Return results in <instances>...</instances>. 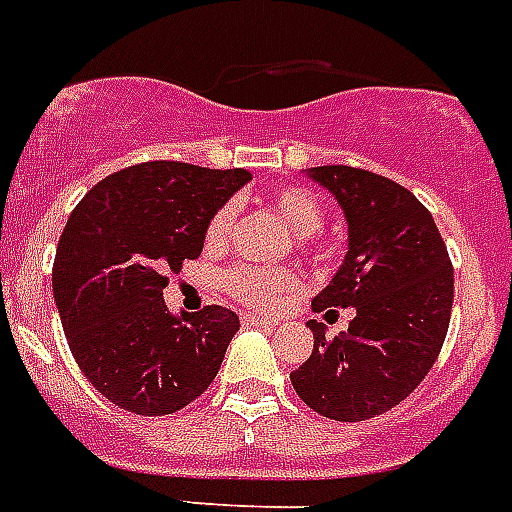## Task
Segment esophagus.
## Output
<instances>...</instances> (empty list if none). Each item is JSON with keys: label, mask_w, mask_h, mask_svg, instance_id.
<instances>
[{"label": "esophagus", "mask_w": 512, "mask_h": 512, "mask_svg": "<svg viewBox=\"0 0 512 512\" xmlns=\"http://www.w3.org/2000/svg\"><path fill=\"white\" fill-rule=\"evenodd\" d=\"M241 324H244V327H263V329L279 327V321H276V319H268V316H257V313H252V311L241 313Z\"/></svg>", "instance_id": "esophagus-1"}]
</instances>
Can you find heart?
Listing matches in <instances>:
<instances>
[{"label": "heart", "instance_id": "obj_1", "mask_svg": "<svg viewBox=\"0 0 512 512\" xmlns=\"http://www.w3.org/2000/svg\"><path fill=\"white\" fill-rule=\"evenodd\" d=\"M271 209L284 223L303 236V247L311 252H321V241L316 233L324 225V204L311 188L305 185H284L271 193ZM236 209L233 204H223L212 212L204 225V244L207 249H223L231 239ZM223 289L233 300H239L255 311H271L281 303V297L300 287V276L287 265H236L228 268L220 279Z\"/></svg>", "mask_w": 512, "mask_h": 512}]
</instances>
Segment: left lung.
I'll use <instances>...</instances> for the list:
<instances>
[{
	"mask_svg": "<svg viewBox=\"0 0 512 512\" xmlns=\"http://www.w3.org/2000/svg\"><path fill=\"white\" fill-rule=\"evenodd\" d=\"M348 217V255L313 311L356 308L348 332L313 329V353L289 374L329 420L361 422L398 406L436 364L452 319L454 268L436 220L409 188L348 164L313 167Z\"/></svg>",
	"mask_w": 512,
	"mask_h": 512,
	"instance_id": "obj_1",
	"label": "left lung"
}]
</instances>
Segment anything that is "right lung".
Segmentation results:
<instances>
[{
	"label": "right lung",
	"instance_id": "add662e5",
	"mask_svg": "<svg viewBox=\"0 0 512 512\" xmlns=\"http://www.w3.org/2000/svg\"><path fill=\"white\" fill-rule=\"evenodd\" d=\"M247 170L143 162L103 177L60 233L52 295L68 348L98 393L127 412L162 417L209 388L239 316L223 305L172 316L167 273L196 260L204 225Z\"/></svg>",
	"mask_w": 512,
	"mask_h": 512
}]
</instances>
